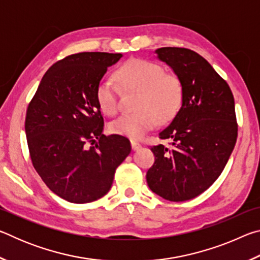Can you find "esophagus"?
<instances>
[{
    "label": "esophagus",
    "instance_id": "esophagus-1",
    "mask_svg": "<svg viewBox=\"0 0 260 260\" xmlns=\"http://www.w3.org/2000/svg\"><path fill=\"white\" fill-rule=\"evenodd\" d=\"M131 146L134 151L139 150V149L141 148V144L138 142V141H134V140H131Z\"/></svg>",
    "mask_w": 260,
    "mask_h": 260
}]
</instances>
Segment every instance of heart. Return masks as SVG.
<instances>
[{
    "instance_id": "b5f03b06",
    "label": "heart",
    "mask_w": 260,
    "mask_h": 260,
    "mask_svg": "<svg viewBox=\"0 0 260 260\" xmlns=\"http://www.w3.org/2000/svg\"><path fill=\"white\" fill-rule=\"evenodd\" d=\"M116 80L126 90H139L138 111L121 114L110 124L113 134L141 139L158 122H167L177 116L183 101L181 79L164 72L159 64L146 59H131L117 70ZM96 100L104 113L114 114L119 109V88L105 79L96 89Z\"/></svg>"
}]
</instances>
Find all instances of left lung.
<instances>
[{"label": "left lung", "instance_id": "left-lung-1", "mask_svg": "<svg viewBox=\"0 0 260 260\" xmlns=\"http://www.w3.org/2000/svg\"><path fill=\"white\" fill-rule=\"evenodd\" d=\"M157 57L170 65L183 85V101L172 122L159 133L170 147H151L148 170L151 190L171 202L204 192L225 169L237 139L234 96L228 83L197 52L164 47Z\"/></svg>", "mask_w": 260, "mask_h": 260}]
</instances>
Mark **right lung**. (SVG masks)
I'll list each match as a JSON object with an SVG mask.
<instances>
[{
    "label": "right lung",
    "mask_w": 260,
    "mask_h": 260,
    "mask_svg": "<svg viewBox=\"0 0 260 260\" xmlns=\"http://www.w3.org/2000/svg\"><path fill=\"white\" fill-rule=\"evenodd\" d=\"M121 54L79 52L52 65L26 111L25 132L35 171L52 192L90 203L112 186L132 150L128 139L103 134L96 89Z\"/></svg>",
    "instance_id": "right-lung-1"
}]
</instances>
